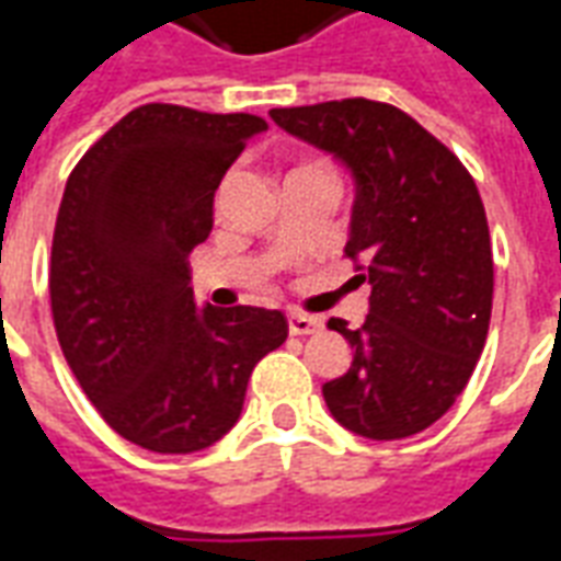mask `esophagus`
Masks as SVG:
<instances>
[{
    "instance_id": "1",
    "label": "esophagus",
    "mask_w": 561,
    "mask_h": 561,
    "mask_svg": "<svg viewBox=\"0 0 561 561\" xmlns=\"http://www.w3.org/2000/svg\"><path fill=\"white\" fill-rule=\"evenodd\" d=\"M318 321L312 316H304V312H291L288 316V333L291 336H309V333H316Z\"/></svg>"
}]
</instances>
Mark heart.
Wrapping results in <instances>:
<instances>
[{"label":"heart","mask_w":561,"mask_h":561,"mask_svg":"<svg viewBox=\"0 0 561 561\" xmlns=\"http://www.w3.org/2000/svg\"><path fill=\"white\" fill-rule=\"evenodd\" d=\"M300 168H321V164H300Z\"/></svg>","instance_id":"obj_1"}]
</instances>
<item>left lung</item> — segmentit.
I'll use <instances>...</instances> for the list:
<instances>
[{
	"mask_svg": "<svg viewBox=\"0 0 561 561\" xmlns=\"http://www.w3.org/2000/svg\"><path fill=\"white\" fill-rule=\"evenodd\" d=\"M273 123L352 171L357 197L345 255L373 285L348 340V373L324 385L330 414L376 442L433 426L469 385L493 312V245L462 161L385 102L276 107Z\"/></svg>",
	"mask_w": 561,
	"mask_h": 561,
	"instance_id": "1",
	"label": "left lung"
}]
</instances>
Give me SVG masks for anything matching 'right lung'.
<instances>
[{
  "label": "right lung",
  "instance_id": "obj_1",
  "mask_svg": "<svg viewBox=\"0 0 561 561\" xmlns=\"http://www.w3.org/2000/svg\"><path fill=\"white\" fill-rule=\"evenodd\" d=\"M264 128L252 114L144 104L68 176L50 252L54 328L83 393L131 445L192 454L219 442L257 360L288 340L279 309H197L188 285L221 176Z\"/></svg>",
  "mask_w": 561,
  "mask_h": 561
}]
</instances>
